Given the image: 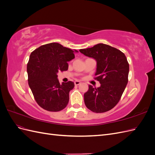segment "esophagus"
<instances>
[{
	"instance_id": "34e87169",
	"label": "esophagus",
	"mask_w": 155,
	"mask_h": 155,
	"mask_svg": "<svg viewBox=\"0 0 155 155\" xmlns=\"http://www.w3.org/2000/svg\"><path fill=\"white\" fill-rule=\"evenodd\" d=\"M81 83V82L80 81H74V84H75V85H79V84Z\"/></svg>"
}]
</instances>
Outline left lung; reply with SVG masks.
I'll return each mask as SVG.
<instances>
[{
	"label": "left lung",
	"mask_w": 155,
	"mask_h": 155,
	"mask_svg": "<svg viewBox=\"0 0 155 155\" xmlns=\"http://www.w3.org/2000/svg\"><path fill=\"white\" fill-rule=\"evenodd\" d=\"M79 51L97 63L95 79L100 87L91 85L84 94V101L89 110L102 113L114 108L119 102L128 83L129 65L125 54L120 50L100 43Z\"/></svg>",
	"instance_id": "left-lung-1"
}]
</instances>
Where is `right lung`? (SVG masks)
<instances>
[{
    "mask_svg": "<svg viewBox=\"0 0 155 155\" xmlns=\"http://www.w3.org/2000/svg\"><path fill=\"white\" fill-rule=\"evenodd\" d=\"M74 52L78 51L51 43L31 53L27 64L28 85L37 104L45 110L58 112L68 105L74 83L70 81L60 84L57 74L68 70L67 62L75 58Z\"/></svg>",
    "mask_w": 155,
    "mask_h": 155,
    "instance_id": "1",
    "label": "right lung"
}]
</instances>
